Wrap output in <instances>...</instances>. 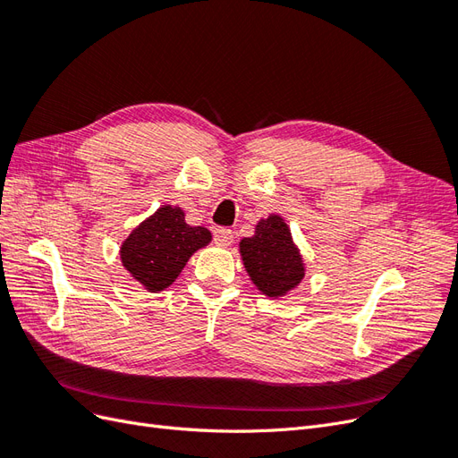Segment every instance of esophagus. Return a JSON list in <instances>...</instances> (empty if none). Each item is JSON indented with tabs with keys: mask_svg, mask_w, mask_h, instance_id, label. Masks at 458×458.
I'll use <instances>...</instances> for the list:
<instances>
[{
	"mask_svg": "<svg viewBox=\"0 0 458 458\" xmlns=\"http://www.w3.org/2000/svg\"><path fill=\"white\" fill-rule=\"evenodd\" d=\"M214 241L217 246H229L233 242V231L227 227H217L214 231Z\"/></svg>",
	"mask_w": 458,
	"mask_h": 458,
	"instance_id": "1",
	"label": "esophagus"
}]
</instances>
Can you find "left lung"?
Listing matches in <instances>:
<instances>
[{
  "label": "left lung",
  "instance_id": "1",
  "mask_svg": "<svg viewBox=\"0 0 458 458\" xmlns=\"http://www.w3.org/2000/svg\"><path fill=\"white\" fill-rule=\"evenodd\" d=\"M239 250L250 281L271 300L293 293L306 275L300 248L279 214L259 219L252 237L239 242Z\"/></svg>",
  "mask_w": 458,
  "mask_h": 458
}]
</instances>
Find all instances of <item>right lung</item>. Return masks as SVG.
<instances>
[{
    "label": "right lung",
    "instance_id": "right-lung-1",
    "mask_svg": "<svg viewBox=\"0 0 458 458\" xmlns=\"http://www.w3.org/2000/svg\"><path fill=\"white\" fill-rule=\"evenodd\" d=\"M210 241V231L189 225L182 208L165 204L130 233L120 246V259L147 293H162Z\"/></svg>",
    "mask_w": 458,
    "mask_h": 458
}]
</instances>
